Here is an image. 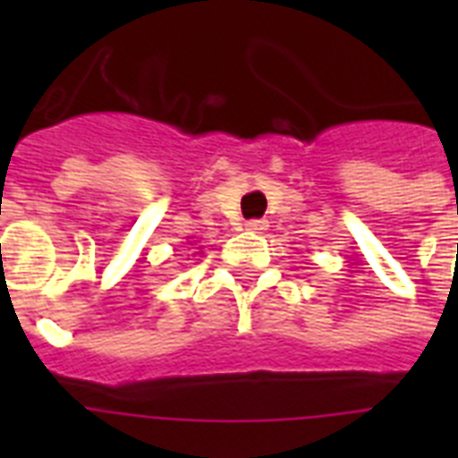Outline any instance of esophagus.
<instances>
[{"mask_svg":"<svg viewBox=\"0 0 458 458\" xmlns=\"http://www.w3.org/2000/svg\"><path fill=\"white\" fill-rule=\"evenodd\" d=\"M244 228L250 230V233H264L268 228V221L266 218H251V221L244 223Z\"/></svg>","mask_w":458,"mask_h":458,"instance_id":"34e87169","label":"esophagus"}]
</instances>
